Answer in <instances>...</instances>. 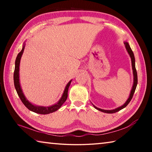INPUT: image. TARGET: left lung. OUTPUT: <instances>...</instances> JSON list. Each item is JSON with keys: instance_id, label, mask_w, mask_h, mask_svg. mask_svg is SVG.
<instances>
[{"instance_id": "1", "label": "left lung", "mask_w": 152, "mask_h": 152, "mask_svg": "<svg viewBox=\"0 0 152 152\" xmlns=\"http://www.w3.org/2000/svg\"><path fill=\"white\" fill-rule=\"evenodd\" d=\"M124 44H125L126 50H127L128 53L130 56L131 60H132V66L133 74V87H132V91H131V93L129 94V97L128 98V99L127 100V101L125 102V103L124 104H123L122 106H121L117 108V109H113V110H104V109H99V108H98L96 107H95L94 105L93 104V106H94V107L95 108V109H96L97 110H100V111H102V112L106 113H116L117 111H119V110H120L123 109V108H125L130 102L131 100H132V98H133V94H134V92H135V89H136V87H137V71H136V69H135V61L134 54H133V51L132 50V49H131L129 45V43L127 42H124Z\"/></svg>"}]
</instances>
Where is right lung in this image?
Instances as JSON below:
<instances>
[{
    "mask_svg": "<svg viewBox=\"0 0 152 152\" xmlns=\"http://www.w3.org/2000/svg\"><path fill=\"white\" fill-rule=\"evenodd\" d=\"M24 49H25V44L23 45V46L21 51L18 53L16 60H15V66L13 78H14L15 87L18 94V96H19L20 99L21 100L22 102L24 104L25 106L28 109L31 110L33 112L38 113V114H42V115H46V114H49V113L55 112L60 109V108L61 107V105H62L66 101L67 98H68V88H69V86L70 85L72 80H70L68 84H67V85L66 86V88L64 89L62 96H61V99L59 100V101L56 104L51 105L50 107H42V106H35V105L31 103V102L26 99V97L25 96L23 92L22 91V89L20 88V82H19L20 60L23 55V53Z\"/></svg>",
    "mask_w": 152,
    "mask_h": 152,
    "instance_id": "add662e5",
    "label": "right lung"
}]
</instances>
